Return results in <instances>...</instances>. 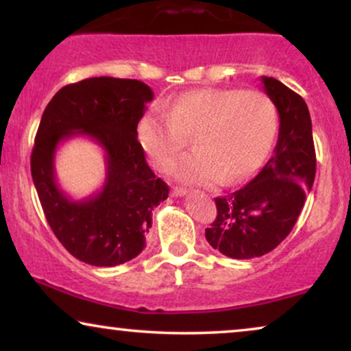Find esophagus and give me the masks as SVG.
<instances>
[{"label":"esophagus","mask_w":351,"mask_h":351,"mask_svg":"<svg viewBox=\"0 0 351 351\" xmlns=\"http://www.w3.org/2000/svg\"><path fill=\"white\" fill-rule=\"evenodd\" d=\"M171 193L172 196H185L189 191H186V189H182V186H174Z\"/></svg>","instance_id":"1"}]
</instances>
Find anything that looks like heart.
Returning a JSON list of instances; mask_svg holds the SVG:
<instances>
[{
    "instance_id": "obj_1",
    "label": "heart",
    "mask_w": 351,
    "mask_h": 351,
    "mask_svg": "<svg viewBox=\"0 0 351 351\" xmlns=\"http://www.w3.org/2000/svg\"><path fill=\"white\" fill-rule=\"evenodd\" d=\"M278 113L261 90L201 88L184 93L162 107L153 105L137 124L143 153L165 169L191 136L193 152L171 166L186 184H237L263 165L275 143Z\"/></svg>"
}]
</instances>
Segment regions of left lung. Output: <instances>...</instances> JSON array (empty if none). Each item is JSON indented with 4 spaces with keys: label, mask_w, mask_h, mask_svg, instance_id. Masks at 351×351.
Here are the masks:
<instances>
[{
    "label": "left lung",
    "mask_w": 351,
    "mask_h": 351,
    "mask_svg": "<svg viewBox=\"0 0 351 351\" xmlns=\"http://www.w3.org/2000/svg\"><path fill=\"white\" fill-rule=\"evenodd\" d=\"M262 84L280 114L273 156L247 185L215 198L217 215L206 228L210 246L232 258H254L273 251L294 228L316 174L305 100L271 76H262Z\"/></svg>",
    "instance_id": "obj_1"
}]
</instances>
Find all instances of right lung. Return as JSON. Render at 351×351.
Returning a JSON list of instances; mask_svg holds the SVG:
<instances>
[{
	"mask_svg": "<svg viewBox=\"0 0 351 351\" xmlns=\"http://www.w3.org/2000/svg\"><path fill=\"white\" fill-rule=\"evenodd\" d=\"M152 99L142 81L99 76L64 86L41 117L30 161L33 184L57 239L89 265L114 267L137 257L147 246L152 210L169 195L137 141ZM75 135L97 141L108 165L103 189L80 202L60 190L53 171L56 148Z\"/></svg>",
	"mask_w": 351,
	"mask_h": 351,
	"instance_id": "obj_1",
	"label": "right lung"
}]
</instances>
